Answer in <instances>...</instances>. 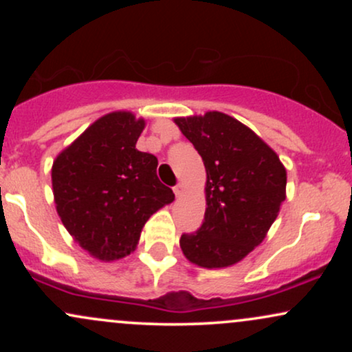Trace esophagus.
Wrapping results in <instances>:
<instances>
[{
	"label": "esophagus",
	"mask_w": 352,
	"mask_h": 352,
	"mask_svg": "<svg viewBox=\"0 0 352 352\" xmlns=\"http://www.w3.org/2000/svg\"><path fill=\"white\" fill-rule=\"evenodd\" d=\"M173 193H175L177 197H180L182 193H184V184H177L175 187H173Z\"/></svg>",
	"instance_id": "1"
}]
</instances>
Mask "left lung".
Here are the masks:
<instances>
[{
    "label": "left lung",
    "instance_id": "1",
    "mask_svg": "<svg viewBox=\"0 0 352 352\" xmlns=\"http://www.w3.org/2000/svg\"><path fill=\"white\" fill-rule=\"evenodd\" d=\"M175 124L207 170L204 223L182 235L180 248L201 268H227L265 240L286 199V168L252 129L223 112L177 117Z\"/></svg>",
    "mask_w": 352,
    "mask_h": 352
}]
</instances>
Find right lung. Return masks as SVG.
Here are the masks:
<instances>
[{
  "label": "right lung",
  "mask_w": 352,
  "mask_h": 352,
  "mask_svg": "<svg viewBox=\"0 0 352 352\" xmlns=\"http://www.w3.org/2000/svg\"><path fill=\"white\" fill-rule=\"evenodd\" d=\"M145 127L132 112H111L56 157V210L76 243L100 261L134 252L145 221L175 195L157 177V157L135 148Z\"/></svg>",
  "instance_id": "add662e5"
}]
</instances>
